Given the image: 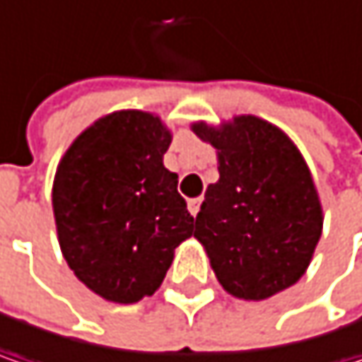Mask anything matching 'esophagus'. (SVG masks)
I'll return each mask as SVG.
<instances>
[{
	"mask_svg": "<svg viewBox=\"0 0 362 362\" xmlns=\"http://www.w3.org/2000/svg\"><path fill=\"white\" fill-rule=\"evenodd\" d=\"M201 203H203V199H201V197H199V199H190V201H188V211L194 215V217H197V214L201 211Z\"/></svg>",
	"mask_w": 362,
	"mask_h": 362,
	"instance_id": "obj_1",
	"label": "esophagus"
}]
</instances>
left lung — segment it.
<instances>
[{
    "instance_id": "8db88e82",
    "label": "left lung",
    "mask_w": 362,
    "mask_h": 362,
    "mask_svg": "<svg viewBox=\"0 0 362 362\" xmlns=\"http://www.w3.org/2000/svg\"><path fill=\"white\" fill-rule=\"evenodd\" d=\"M192 130L219 155V180L207 186L194 230L219 284L245 300L290 288L307 272L323 228L303 155L255 115Z\"/></svg>"
}]
</instances>
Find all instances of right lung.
Returning a JSON list of instances; mask_svg holds the SVG:
<instances>
[{"mask_svg":"<svg viewBox=\"0 0 362 362\" xmlns=\"http://www.w3.org/2000/svg\"><path fill=\"white\" fill-rule=\"evenodd\" d=\"M172 143L159 117L128 110L97 119L72 143L53 180L57 238L74 276L105 300L151 296L194 217L165 170Z\"/></svg>","mask_w":362,"mask_h":362,"instance_id":"1","label":"right lung"}]
</instances>
